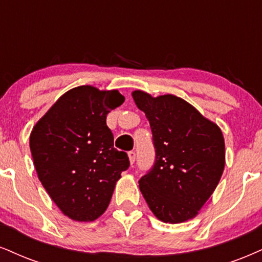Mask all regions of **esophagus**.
I'll list each match as a JSON object with an SVG mask.
<instances>
[{"instance_id":"obj_1","label":"esophagus","mask_w":262,"mask_h":262,"mask_svg":"<svg viewBox=\"0 0 262 262\" xmlns=\"http://www.w3.org/2000/svg\"><path fill=\"white\" fill-rule=\"evenodd\" d=\"M128 160H130L131 165L135 163V160H136V151H134V150L128 151Z\"/></svg>"}]
</instances>
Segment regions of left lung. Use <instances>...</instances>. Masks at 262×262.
Returning <instances> with one entry per match:
<instances>
[{
  "mask_svg": "<svg viewBox=\"0 0 262 262\" xmlns=\"http://www.w3.org/2000/svg\"><path fill=\"white\" fill-rule=\"evenodd\" d=\"M135 103L150 124L156 163L140 189L158 220L181 224L198 215L225 169L221 128L173 95L153 97L136 90Z\"/></svg>",
  "mask_w": 262,
  "mask_h": 262,
  "instance_id": "obj_1",
  "label": "left lung"
}]
</instances>
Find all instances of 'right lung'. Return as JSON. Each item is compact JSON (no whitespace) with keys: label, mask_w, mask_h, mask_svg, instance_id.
Returning a JSON list of instances; mask_svg holds the SVG:
<instances>
[{"label":"right lung","mask_w":262,"mask_h":262,"mask_svg":"<svg viewBox=\"0 0 262 262\" xmlns=\"http://www.w3.org/2000/svg\"><path fill=\"white\" fill-rule=\"evenodd\" d=\"M125 97L85 85L69 90L35 124L30 150L38 180L64 215L79 222L99 217L111 203L127 154L114 148L106 115Z\"/></svg>","instance_id":"1"}]
</instances>
